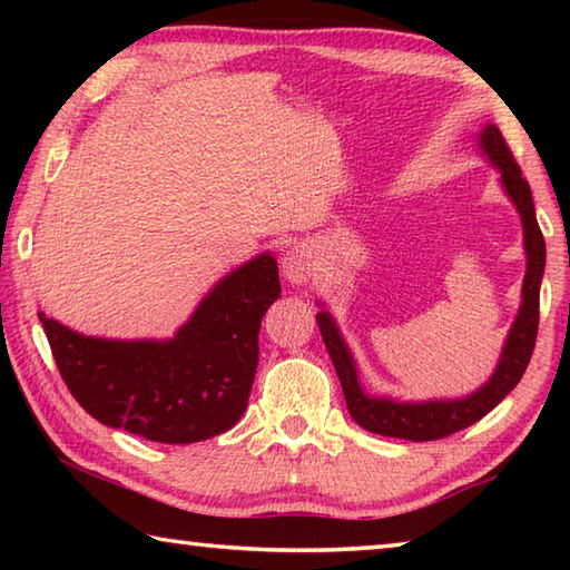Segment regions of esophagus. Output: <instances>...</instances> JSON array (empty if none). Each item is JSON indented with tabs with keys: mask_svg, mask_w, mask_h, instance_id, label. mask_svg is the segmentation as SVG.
<instances>
[{
	"mask_svg": "<svg viewBox=\"0 0 570 570\" xmlns=\"http://www.w3.org/2000/svg\"><path fill=\"white\" fill-rule=\"evenodd\" d=\"M282 266H284V276L288 278L292 284H304L312 278L314 268H316V254L314 248L308 244H296L292 246L284 254L282 258Z\"/></svg>",
	"mask_w": 570,
	"mask_h": 570,
	"instance_id": "1",
	"label": "esophagus"
}]
</instances>
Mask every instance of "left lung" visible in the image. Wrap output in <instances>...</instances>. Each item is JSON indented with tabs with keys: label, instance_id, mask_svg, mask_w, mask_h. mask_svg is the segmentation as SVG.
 Segmentation results:
<instances>
[{
	"label": "left lung",
	"instance_id": "obj_1",
	"mask_svg": "<svg viewBox=\"0 0 570 570\" xmlns=\"http://www.w3.org/2000/svg\"><path fill=\"white\" fill-rule=\"evenodd\" d=\"M480 140H482V150L488 153V158L495 163L500 173H503V186L508 190V196L513 198V204L518 206L520 220H523L525 254H528L523 306H520L518 320L508 334L503 360H500L495 374L490 377L485 387H480L475 394H470L465 400H452V402L412 404V402L366 397L360 387V382H356L352 354L344 346L340 332H336L332 316L326 312L316 314L326 352H330L334 370L340 374L350 414L356 424H362V428L370 432H377V435L402 438L412 442H430V440H442L452 435V432L470 428V424H475L478 420L485 417V414L515 387L520 377H523V372L528 370L530 356H533V346L538 336V316H540V278H543V266H546V240L535 220L530 186L523 178V173H520V166L515 163L513 153H510L503 132H500L495 125H488V128L482 130Z\"/></svg>",
	"mask_w": 570,
	"mask_h": 570
}]
</instances>
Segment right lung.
I'll return each mask as SVG.
<instances>
[{
  "mask_svg": "<svg viewBox=\"0 0 570 570\" xmlns=\"http://www.w3.org/2000/svg\"><path fill=\"white\" fill-rule=\"evenodd\" d=\"M282 284L274 256L226 276L170 342H110L47 320L57 370L80 407L108 428L190 445L240 420L258 364V330Z\"/></svg>",
  "mask_w": 570,
  "mask_h": 570,
  "instance_id": "1",
  "label": "right lung"
}]
</instances>
